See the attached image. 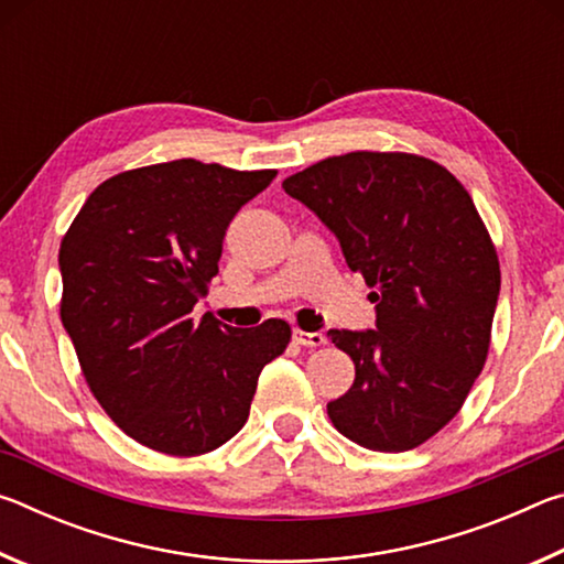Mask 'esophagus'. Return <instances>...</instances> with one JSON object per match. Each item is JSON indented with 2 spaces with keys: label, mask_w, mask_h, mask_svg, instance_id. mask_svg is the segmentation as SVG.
<instances>
[{
  "label": "esophagus",
  "mask_w": 564,
  "mask_h": 564,
  "mask_svg": "<svg viewBox=\"0 0 564 564\" xmlns=\"http://www.w3.org/2000/svg\"><path fill=\"white\" fill-rule=\"evenodd\" d=\"M293 340L299 343V346H305V348H318L326 343V336L323 333H308V330H293Z\"/></svg>",
  "instance_id": "esophagus-1"
}]
</instances>
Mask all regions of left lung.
Returning <instances> with one entry per match:
<instances>
[{"instance_id": "left-lung-1", "label": "left lung", "mask_w": 564, "mask_h": 564, "mask_svg": "<svg viewBox=\"0 0 564 564\" xmlns=\"http://www.w3.org/2000/svg\"><path fill=\"white\" fill-rule=\"evenodd\" d=\"M283 188L376 289V330H328L356 362L330 423L368 451H413L457 415L488 358L500 295L488 228L451 171L400 151L323 159Z\"/></svg>"}]
</instances>
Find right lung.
I'll return each instance as SVG.
<instances>
[{"instance_id": "obj_1", "label": "right lung", "mask_w": 564, "mask_h": 564, "mask_svg": "<svg viewBox=\"0 0 564 564\" xmlns=\"http://www.w3.org/2000/svg\"><path fill=\"white\" fill-rule=\"evenodd\" d=\"M275 178L178 159L91 191L62 238V323L107 415L151 451L212 453L241 431L291 326L191 318L238 208Z\"/></svg>"}]
</instances>
